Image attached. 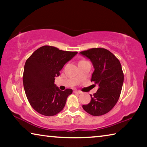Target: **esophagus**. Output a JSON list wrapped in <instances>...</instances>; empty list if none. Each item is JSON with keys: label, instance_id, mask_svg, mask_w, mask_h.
Returning <instances> with one entry per match:
<instances>
[{"label": "esophagus", "instance_id": "obj_1", "mask_svg": "<svg viewBox=\"0 0 147 147\" xmlns=\"http://www.w3.org/2000/svg\"><path fill=\"white\" fill-rule=\"evenodd\" d=\"M74 92L75 93H78V94H80V93H82V91H77V90H75V91H74Z\"/></svg>", "mask_w": 147, "mask_h": 147}]
</instances>
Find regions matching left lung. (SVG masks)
<instances>
[{
    "mask_svg": "<svg viewBox=\"0 0 147 147\" xmlns=\"http://www.w3.org/2000/svg\"><path fill=\"white\" fill-rule=\"evenodd\" d=\"M80 54L90 59L94 70L91 82L98 86L91 101L82 108L93 116L109 112L115 106L120 96L124 82V74L120 61L115 56L104 48H93Z\"/></svg>",
    "mask_w": 147,
    "mask_h": 147,
    "instance_id": "obj_1",
    "label": "left lung"
}]
</instances>
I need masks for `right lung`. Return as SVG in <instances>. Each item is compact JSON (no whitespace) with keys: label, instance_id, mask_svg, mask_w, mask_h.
Returning a JSON list of instances; mask_svg holds the SVG:
<instances>
[{"label":"right lung","instance_id":"right-lung-1","mask_svg":"<svg viewBox=\"0 0 147 147\" xmlns=\"http://www.w3.org/2000/svg\"><path fill=\"white\" fill-rule=\"evenodd\" d=\"M77 53L45 45L37 49L27 59L23 76L24 89L30 104L37 112L53 116L63 109L73 90H59L54 80L64 65Z\"/></svg>","mask_w":147,"mask_h":147}]
</instances>
